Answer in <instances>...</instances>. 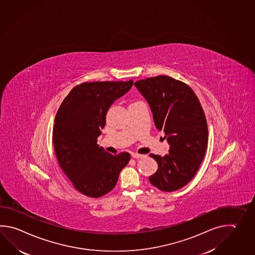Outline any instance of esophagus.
<instances>
[{"instance_id": "34e87169", "label": "esophagus", "mask_w": 255, "mask_h": 255, "mask_svg": "<svg viewBox=\"0 0 255 255\" xmlns=\"http://www.w3.org/2000/svg\"><path fill=\"white\" fill-rule=\"evenodd\" d=\"M131 157L134 158V159H140V158H142L143 155L142 154H139V153H131Z\"/></svg>"}]
</instances>
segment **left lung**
I'll return each mask as SVG.
<instances>
[{
	"mask_svg": "<svg viewBox=\"0 0 255 255\" xmlns=\"http://www.w3.org/2000/svg\"><path fill=\"white\" fill-rule=\"evenodd\" d=\"M134 85L170 144L166 155L150 154L159 168L149 181L163 192L177 191L194 177L205 155L208 127L203 107L186 83L169 76L140 80Z\"/></svg>",
	"mask_w": 255,
	"mask_h": 255,
	"instance_id": "left-lung-1",
	"label": "left lung"
}]
</instances>
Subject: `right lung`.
<instances>
[{
    "mask_svg": "<svg viewBox=\"0 0 255 255\" xmlns=\"http://www.w3.org/2000/svg\"><path fill=\"white\" fill-rule=\"evenodd\" d=\"M133 81L93 82L75 86L58 109L52 141L59 165L84 195L99 198L115 188L128 152L113 155L97 144L105 116L115 100L130 91Z\"/></svg>",
    "mask_w": 255,
    "mask_h": 255,
    "instance_id": "right-lung-1",
    "label": "right lung"
}]
</instances>
